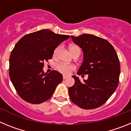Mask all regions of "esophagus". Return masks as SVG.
Masks as SVG:
<instances>
[{"label": "esophagus", "mask_w": 131, "mask_h": 131, "mask_svg": "<svg viewBox=\"0 0 131 131\" xmlns=\"http://www.w3.org/2000/svg\"><path fill=\"white\" fill-rule=\"evenodd\" d=\"M68 77V76H66V75H63V79H66Z\"/></svg>", "instance_id": "34e87169"}]
</instances>
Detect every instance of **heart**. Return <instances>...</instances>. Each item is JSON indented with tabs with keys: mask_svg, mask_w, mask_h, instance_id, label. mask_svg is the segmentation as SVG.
Returning <instances> with one entry per match:
<instances>
[{
	"mask_svg": "<svg viewBox=\"0 0 131 131\" xmlns=\"http://www.w3.org/2000/svg\"><path fill=\"white\" fill-rule=\"evenodd\" d=\"M59 49H60V47H57V48L54 50V56L57 55L58 52L59 51ZM69 50H70V51L72 53L73 55H74L75 53L78 52H81V50H80L79 47H77V46H75V45L70 47ZM56 68H57L58 71L59 72L62 73L63 74H65V75H69L71 71H73L74 69H75V67L73 65H69L64 63H60L57 65Z\"/></svg>",
	"mask_w": 131,
	"mask_h": 131,
	"instance_id": "heart-1",
	"label": "heart"
}]
</instances>
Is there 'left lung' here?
I'll use <instances>...</instances> for the list:
<instances>
[{"label":"left lung","instance_id":"obj_1","mask_svg":"<svg viewBox=\"0 0 131 131\" xmlns=\"http://www.w3.org/2000/svg\"><path fill=\"white\" fill-rule=\"evenodd\" d=\"M71 37L84 53L77 74L89 76L83 82L72 76L75 84L69 88V97L72 102L81 108H97L110 98L118 86L120 63L117 54L106 39L91 34Z\"/></svg>","mask_w":131,"mask_h":131}]
</instances>
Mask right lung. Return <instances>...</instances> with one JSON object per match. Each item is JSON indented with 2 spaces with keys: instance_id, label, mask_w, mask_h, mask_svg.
Instances as JSON below:
<instances>
[{
  "instance_id": "1",
  "label": "right lung",
  "mask_w": 131,
  "mask_h": 131,
  "mask_svg": "<svg viewBox=\"0 0 131 131\" xmlns=\"http://www.w3.org/2000/svg\"><path fill=\"white\" fill-rule=\"evenodd\" d=\"M69 37L42 29L24 36L16 44L10 54L9 75L23 100L38 104L51 98L63 77L55 70L45 73L44 62L52 59L55 48Z\"/></svg>"
}]
</instances>
